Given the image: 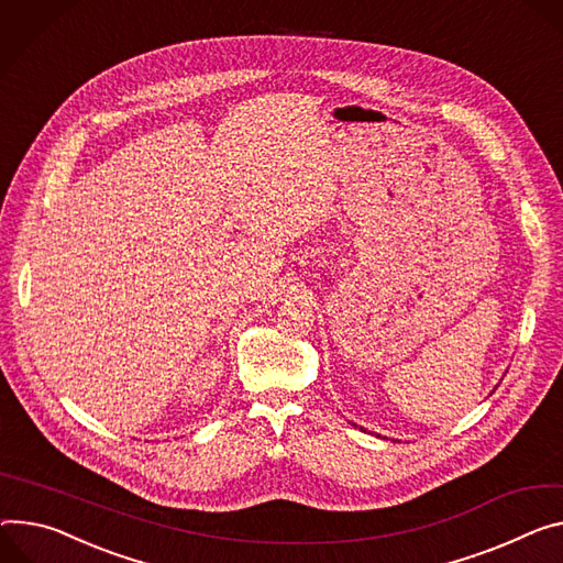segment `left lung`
<instances>
[{
	"label": "left lung",
	"mask_w": 563,
	"mask_h": 563,
	"mask_svg": "<svg viewBox=\"0 0 563 563\" xmlns=\"http://www.w3.org/2000/svg\"><path fill=\"white\" fill-rule=\"evenodd\" d=\"M354 427H356V424H354ZM362 431H364V429H362Z\"/></svg>",
	"instance_id": "left-lung-1"
}]
</instances>
